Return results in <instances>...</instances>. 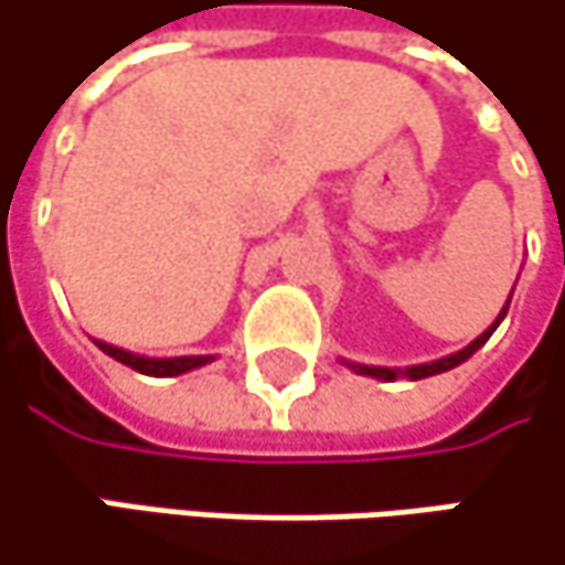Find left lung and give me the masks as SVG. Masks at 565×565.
Segmentation results:
<instances>
[{"instance_id": "1", "label": "left lung", "mask_w": 565, "mask_h": 565, "mask_svg": "<svg viewBox=\"0 0 565 565\" xmlns=\"http://www.w3.org/2000/svg\"><path fill=\"white\" fill-rule=\"evenodd\" d=\"M508 307H511V294H508V300H504V307H501V313L494 317V323L488 327L486 333L479 335V339H472L466 349H459V352H452V355H443V359H436V362H424V365H407V369H385V365H359V362H345L342 359V365H349L355 375H369V379H379V382H397V379H411V382H420V379H430V375H439V372H449V369H456V365H462L466 359H472L482 345H486L491 333L498 330V323L504 320V313H508Z\"/></svg>"}]
</instances>
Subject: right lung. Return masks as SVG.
I'll return each instance as SVG.
<instances>
[{"instance_id": "obj_1", "label": "right lung", "mask_w": 565, "mask_h": 565, "mask_svg": "<svg viewBox=\"0 0 565 565\" xmlns=\"http://www.w3.org/2000/svg\"><path fill=\"white\" fill-rule=\"evenodd\" d=\"M106 355H113L116 362L129 365L141 375H154V379H174V375H183V372H193V369H203L213 362V355H174V359H148V355H138V352H129V349H119L113 342H103V339H93Z\"/></svg>"}]
</instances>
